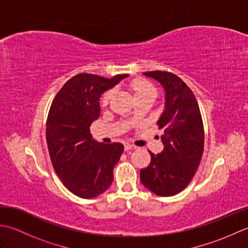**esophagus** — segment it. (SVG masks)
<instances>
[{
  "label": "esophagus",
  "instance_id": "34e87169",
  "mask_svg": "<svg viewBox=\"0 0 248 248\" xmlns=\"http://www.w3.org/2000/svg\"><path fill=\"white\" fill-rule=\"evenodd\" d=\"M133 149H136V146H134V145H131V144H129V143L124 144V150H125V151L133 150Z\"/></svg>",
  "mask_w": 248,
  "mask_h": 248
}]
</instances>
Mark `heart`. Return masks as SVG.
I'll return each mask as SVG.
<instances>
[{
    "label": "heart",
    "mask_w": 248,
    "mask_h": 248,
    "mask_svg": "<svg viewBox=\"0 0 248 248\" xmlns=\"http://www.w3.org/2000/svg\"><path fill=\"white\" fill-rule=\"evenodd\" d=\"M130 88L134 94L135 100L140 98H148V97L155 98L156 97V89L155 88V86L152 85L149 81L144 80V78H136V80H134L130 84ZM112 96H113V91L105 92L101 96V99H100V103H101V105H103V107H105V105L108 104Z\"/></svg>",
    "instance_id": "1"
}]
</instances>
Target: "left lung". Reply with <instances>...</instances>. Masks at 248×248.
Listing matches in <instances>:
<instances>
[{
    "label": "left lung",
    "mask_w": 248,
    "mask_h": 248,
    "mask_svg": "<svg viewBox=\"0 0 248 248\" xmlns=\"http://www.w3.org/2000/svg\"><path fill=\"white\" fill-rule=\"evenodd\" d=\"M165 89V109L157 121L164 150L149 151L151 161L140 170V181L159 196H173L192 181L202 161L204 130L194 93L180 78L168 71L145 72Z\"/></svg>",
    "instance_id": "obj_1"
}]
</instances>
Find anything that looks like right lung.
<instances>
[{"mask_svg":"<svg viewBox=\"0 0 248 248\" xmlns=\"http://www.w3.org/2000/svg\"><path fill=\"white\" fill-rule=\"evenodd\" d=\"M125 77L78 73L52 101L46 124L50 159L62 184L81 198L97 197L113 182L124 145L98 143L89 129L100 115V96Z\"/></svg>","mask_w":248,"mask_h":248,"instance_id":"right-lung-1","label":"right lung"}]
</instances>
